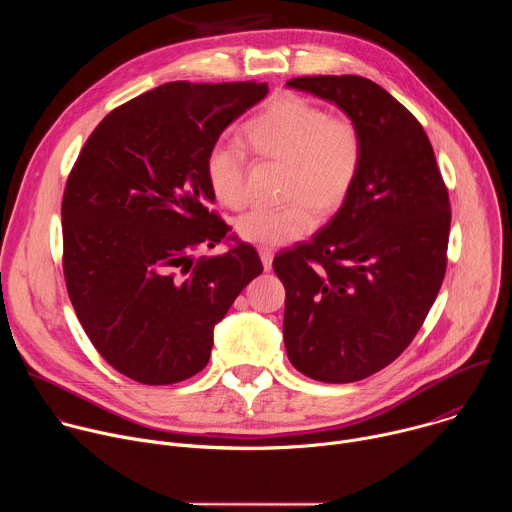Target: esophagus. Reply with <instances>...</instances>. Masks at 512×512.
I'll return each mask as SVG.
<instances>
[{
  "instance_id": "obj_1",
  "label": "esophagus",
  "mask_w": 512,
  "mask_h": 512,
  "mask_svg": "<svg viewBox=\"0 0 512 512\" xmlns=\"http://www.w3.org/2000/svg\"><path fill=\"white\" fill-rule=\"evenodd\" d=\"M259 257H261L263 269H265V271H271V265H273V251L267 249V247H261V249H259Z\"/></svg>"
}]
</instances>
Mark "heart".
<instances>
[{
	"instance_id": "b5f03b06",
	"label": "heart",
	"mask_w": 512,
	"mask_h": 512,
	"mask_svg": "<svg viewBox=\"0 0 512 512\" xmlns=\"http://www.w3.org/2000/svg\"><path fill=\"white\" fill-rule=\"evenodd\" d=\"M249 148L287 164L283 206H255L243 212L237 235L259 247H281L316 227V212H332L348 198L362 164V137L344 115H328L302 97H285L245 125ZM204 176L212 196L239 208L247 198V154L239 143L216 141L206 154Z\"/></svg>"
}]
</instances>
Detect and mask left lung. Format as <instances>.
Masks as SVG:
<instances>
[{
	"label": "left lung",
	"instance_id": "left-lung-1",
	"mask_svg": "<svg viewBox=\"0 0 512 512\" xmlns=\"http://www.w3.org/2000/svg\"><path fill=\"white\" fill-rule=\"evenodd\" d=\"M287 89L336 105L362 137L352 192L310 243L281 251L283 342L294 367L354 383L415 338L446 275L450 198L419 121L383 87L354 77H302Z\"/></svg>",
	"mask_w": 512,
	"mask_h": 512
}]
</instances>
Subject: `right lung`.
Listing matches in <instances>:
<instances>
[{"mask_svg": "<svg viewBox=\"0 0 512 512\" xmlns=\"http://www.w3.org/2000/svg\"><path fill=\"white\" fill-rule=\"evenodd\" d=\"M267 83H166L89 135L62 198L66 289L81 326L121 375L172 385L200 373L214 326L263 265L212 210L204 162ZM232 249L193 261L204 244Z\"/></svg>", "mask_w": 512, "mask_h": 512, "instance_id": "add662e5", "label": "right lung"}]
</instances>
